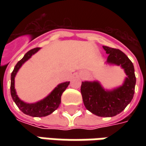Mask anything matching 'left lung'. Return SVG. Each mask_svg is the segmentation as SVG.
<instances>
[{
	"mask_svg": "<svg viewBox=\"0 0 146 146\" xmlns=\"http://www.w3.org/2000/svg\"><path fill=\"white\" fill-rule=\"evenodd\" d=\"M108 55L107 62L121 66L127 77L120 87L105 90L98 81L82 82L83 102L88 110L100 117H113L121 113L133 98L136 85L134 66L131 60L119 49L103 46Z\"/></svg>",
	"mask_w": 146,
	"mask_h": 146,
	"instance_id": "left-lung-1",
	"label": "left lung"
}]
</instances>
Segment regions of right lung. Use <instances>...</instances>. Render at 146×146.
<instances>
[{
    "mask_svg": "<svg viewBox=\"0 0 146 146\" xmlns=\"http://www.w3.org/2000/svg\"><path fill=\"white\" fill-rule=\"evenodd\" d=\"M39 49L40 48H35L29 50L24 55V57L18 62V63L14 66L13 72L11 73V83H10L11 97L22 112H23L25 115H30L32 117H44L52 114L55 110L58 109L61 103L62 94L70 84V82H64L60 84L46 98H44L40 102H37L36 103H26L20 100L18 95L16 94V91L14 88V77L16 76L18 70L22 66V65L30 58L33 54L36 53Z\"/></svg>",
    "mask_w": 146,
    "mask_h": 146,
    "instance_id": "1",
    "label": "right lung"
}]
</instances>
